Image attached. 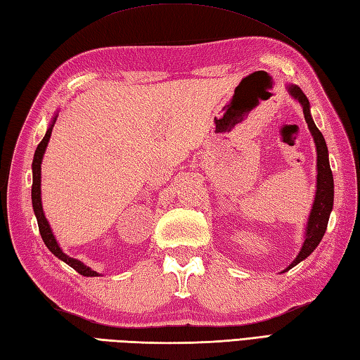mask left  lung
<instances>
[{"mask_svg":"<svg viewBox=\"0 0 360 360\" xmlns=\"http://www.w3.org/2000/svg\"><path fill=\"white\" fill-rule=\"evenodd\" d=\"M288 94L295 99H297L299 104L302 105L305 121L314 139L316 152H317V184H316L314 202L311 207L310 216H308V222L305 229V240L302 244V248H300V252L296 256L295 261L291 262L283 271H288L299 262H302L304 259L310 256L316 250V247L319 245V242L325 235V230H327L330 213L333 210V199H334V182H333V173H331L330 161H328L327 142H325L321 130L316 127V124L311 118L308 98L305 96L304 91L295 84L288 86Z\"/></svg>","mask_w":360,"mask_h":360,"instance_id":"obj_1","label":"left lung"}]
</instances>
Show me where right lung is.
<instances>
[{
  "label": "right lung",
  "instance_id": "right-lung-1",
  "mask_svg": "<svg viewBox=\"0 0 360 360\" xmlns=\"http://www.w3.org/2000/svg\"><path fill=\"white\" fill-rule=\"evenodd\" d=\"M55 121H56V116L53 118L52 124H50V127L47 129L43 141H41L38 144V147L35 150V155H33V162H32V173H33L32 205H33V212H35L37 221H38L39 235H41V238H43L44 244L50 250V252H52L58 259H61V261L65 262L67 265H70L72 269L77 270L79 274L87 276V278H95V276H99L95 270H91L90 266H87L86 264H82L81 261H78V259L67 256L61 250V247L58 245L55 235L52 233V229H50V225H49L46 216H44L43 204H41V162H43V156H44V152H46V147L49 144L50 135H52V129H53Z\"/></svg>",
  "mask_w": 360,
  "mask_h": 360
}]
</instances>
